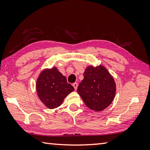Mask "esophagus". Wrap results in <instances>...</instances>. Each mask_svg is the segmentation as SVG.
Returning <instances> with one entry per match:
<instances>
[{
	"label": "esophagus",
	"instance_id": "1",
	"mask_svg": "<svg viewBox=\"0 0 150 150\" xmlns=\"http://www.w3.org/2000/svg\"><path fill=\"white\" fill-rule=\"evenodd\" d=\"M73 87H74L75 90H77V87H78V83H74L73 84Z\"/></svg>",
	"mask_w": 150,
	"mask_h": 150
}]
</instances>
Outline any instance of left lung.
<instances>
[{
	"label": "left lung",
	"instance_id": "1",
	"mask_svg": "<svg viewBox=\"0 0 150 150\" xmlns=\"http://www.w3.org/2000/svg\"><path fill=\"white\" fill-rule=\"evenodd\" d=\"M83 76L84 79L77 88L79 95L91 110H103L115 98L116 84L113 77L102 65L88 66Z\"/></svg>",
	"mask_w": 150,
	"mask_h": 150
}]
</instances>
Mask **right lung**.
I'll return each instance as SVG.
<instances>
[{"instance_id":"add662e5","label":"right lung","mask_w":150,"mask_h":150,"mask_svg":"<svg viewBox=\"0 0 150 150\" xmlns=\"http://www.w3.org/2000/svg\"><path fill=\"white\" fill-rule=\"evenodd\" d=\"M36 91L44 105L53 109L62 105L74 88L56 67H53L44 69L40 73L36 82Z\"/></svg>"}]
</instances>
